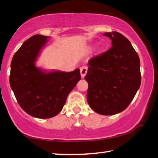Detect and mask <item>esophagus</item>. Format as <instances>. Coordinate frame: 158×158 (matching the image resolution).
<instances>
[{"label":"esophagus","mask_w":158,"mask_h":158,"mask_svg":"<svg viewBox=\"0 0 158 158\" xmlns=\"http://www.w3.org/2000/svg\"><path fill=\"white\" fill-rule=\"evenodd\" d=\"M80 72H81V78H84L87 73V67L86 66H83L80 68Z\"/></svg>","instance_id":"1"}]
</instances>
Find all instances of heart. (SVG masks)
<instances>
[{
	"label": "heart",
	"instance_id": "1",
	"mask_svg": "<svg viewBox=\"0 0 158 158\" xmlns=\"http://www.w3.org/2000/svg\"><path fill=\"white\" fill-rule=\"evenodd\" d=\"M102 52V48H99V49H98V50L97 51V52L98 53H101V52Z\"/></svg>",
	"mask_w": 158,
	"mask_h": 158
}]
</instances>
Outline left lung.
Returning <instances> with one entry per match:
<instances>
[{"label":"left lung","instance_id":"obj_1","mask_svg":"<svg viewBox=\"0 0 158 158\" xmlns=\"http://www.w3.org/2000/svg\"><path fill=\"white\" fill-rule=\"evenodd\" d=\"M111 40L109 50L89 61L84 77L88 82L87 102L94 111L114 115L133 99L141 83L140 59L130 41L118 32H106Z\"/></svg>","mask_w":158,"mask_h":158}]
</instances>
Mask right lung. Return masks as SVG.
<instances>
[{
  "instance_id": "add662e5",
  "label": "right lung",
  "mask_w": 158,
  "mask_h": 158,
  "mask_svg": "<svg viewBox=\"0 0 158 158\" xmlns=\"http://www.w3.org/2000/svg\"><path fill=\"white\" fill-rule=\"evenodd\" d=\"M48 38L41 35L30 37L15 53L10 64V85L18 103L27 114L38 118L56 116L81 79L79 69L47 73L35 66Z\"/></svg>"
}]
</instances>
